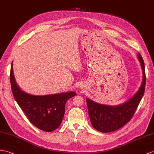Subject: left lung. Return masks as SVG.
Returning <instances> with one entry per match:
<instances>
[{"label": "left lung", "instance_id": "obj_1", "mask_svg": "<svg viewBox=\"0 0 154 154\" xmlns=\"http://www.w3.org/2000/svg\"><path fill=\"white\" fill-rule=\"evenodd\" d=\"M138 58L143 70V81L139 90L129 100L122 105L110 106L86 99L90 122L97 131L102 133L115 131L127 124L135 114L144 95L146 85L144 63L140 53L138 54Z\"/></svg>", "mask_w": 154, "mask_h": 154}]
</instances>
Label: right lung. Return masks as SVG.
I'll return each mask as SVG.
<instances>
[{"label":"right lung","mask_w":154,"mask_h":154,"mask_svg":"<svg viewBox=\"0 0 154 154\" xmlns=\"http://www.w3.org/2000/svg\"><path fill=\"white\" fill-rule=\"evenodd\" d=\"M10 83L14 97L29 121L38 129L51 132L60 126L65 113L66 101L76 95L75 92L53 95L34 96L23 91L15 81L13 62L10 70Z\"/></svg>","instance_id":"right-lung-1"}]
</instances>
